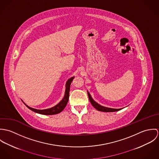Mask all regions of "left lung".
I'll use <instances>...</instances> for the list:
<instances>
[{"label":"left lung","mask_w":159,"mask_h":159,"mask_svg":"<svg viewBox=\"0 0 159 159\" xmlns=\"http://www.w3.org/2000/svg\"><path fill=\"white\" fill-rule=\"evenodd\" d=\"M88 97H89V99L90 100L92 105L95 108L97 109L98 111H102V112H114V111H119L120 110H122V108L120 109H114V108H107V107H103L100 105H99L98 103H97L96 102H95L93 98H92V97L90 95V93H89V92H88Z\"/></svg>","instance_id":"left-lung-1"}]
</instances>
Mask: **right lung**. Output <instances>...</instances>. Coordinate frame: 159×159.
<instances>
[{"label": "right lung", "instance_id": "right-lung-1", "mask_svg": "<svg viewBox=\"0 0 159 159\" xmlns=\"http://www.w3.org/2000/svg\"><path fill=\"white\" fill-rule=\"evenodd\" d=\"M74 76L70 78V79H68L66 83V91H65V95L64 97L63 98V99L56 106L48 108V109H45V110H37V109H34L32 108L29 106H27L25 103L24 105L30 110L37 113L41 114H45V115H53V114H56L59 113H61L66 107L67 102H68V98H69V92H70V84L72 82L73 80L74 79Z\"/></svg>", "mask_w": 159, "mask_h": 159}]
</instances>
